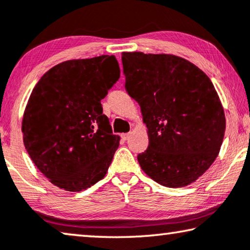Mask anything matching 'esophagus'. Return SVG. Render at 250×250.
Segmentation results:
<instances>
[{
  "instance_id": "1",
  "label": "esophagus",
  "mask_w": 250,
  "mask_h": 250,
  "mask_svg": "<svg viewBox=\"0 0 250 250\" xmlns=\"http://www.w3.org/2000/svg\"><path fill=\"white\" fill-rule=\"evenodd\" d=\"M129 135H131V134H129V133H124V134H122V139L124 140V141L128 140V139H129Z\"/></svg>"
}]
</instances>
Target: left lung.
<instances>
[{
	"mask_svg": "<svg viewBox=\"0 0 250 250\" xmlns=\"http://www.w3.org/2000/svg\"><path fill=\"white\" fill-rule=\"evenodd\" d=\"M125 89L139 103L149 146L137 155L166 187L194 183L218 157L226 131L221 101L196 65L170 54H122Z\"/></svg>",
	"mask_w": 250,
	"mask_h": 250,
	"instance_id": "1",
	"label": "left lung"
}]
</instances>
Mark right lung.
Listing matches in <instances>:
<instances>
[{
	"label": "right lung",
	"mask_w": 250,
	"mask_h": 250,
	"mask_svg": "<svg viewBox=\"0 0 250 250\" xmlns=\"http://www.w3.org/2000/svg\"><path fill=\"white\" fill-rule=\"evenodd\" d=\"M121 77L114 55L65 61L35 85L22 119L23 143L54 185L81 191L106 175L119 146L101 99Z\"/></svg>",
	"instance_id": "right-lung-1"
}]
</instances>
